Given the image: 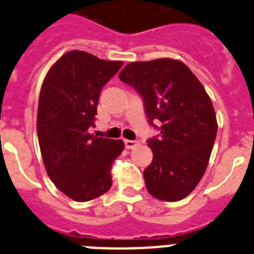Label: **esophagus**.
<instances>
[{"label":"esophagus","mask_w":254,"mask_h":254,"mask_svg":"<svg viewBox=\"0 0 254 254\" xmlns=\"http://www.w3.org/2000/svg\"><path fill=\"white\" fill-rule=\"evenodd\" d=\"M138 145V141L136 140H125V146L126 149H133Z\"/></svg>","instance_id":"esophagus-1"}]
</instances>
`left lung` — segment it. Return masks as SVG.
<instances>
[{"label": "left lung", "mask_w": 254, "mask_h": 254, "mask_svg": "<svg viewBox=\"0 0 254 254\" xmlns=\"http://www.w3.org/2000/svg\"><path fill=\"white\" fill-rule=\"evenodd\" d=\"M119 79L141 95L149 123L160 132L148 140L153 162L144 171L146 189L159 200H181L204 175L216 140L211 99L179 60L129 63Z\"/></svg>", "instance_id": "left-lung-1"}]
</instances>
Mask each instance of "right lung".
<instances>
[{"instance_id":"1","label":"right lung","mask_w":254,"mask_h":254,"mask_svg":"<svg viewBox=\"0 0 254 254\" xmlns=\"http://www.w3.org/2000/svg\"><path fill=\"white\" fill-rule=\"evenodd\" d=\"M122 65L73 50L51 66L42 83L37 135L43 163L56 188L75 201L92 200L110 189V168L125 149L122 140L88 133L101 90Z\"/></svg>"}]
</instances>
